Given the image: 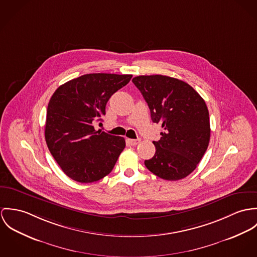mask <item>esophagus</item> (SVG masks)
Listing matches in <instances>:
<instances>
[{"mask_svg":"<svg viewBox=\"0 0 257 257\" xmlns=\"http://www.w3.org/2000/svg\"><path fill=\"white\" fill-rule=\"evenodd\" d=\"M127 142L131 146H136L140 143V139H127Z\"/></svg>","mask_w":257,"mask_h":257,"instance_id":"obj_1","label":"esophagus"}]
</instances>
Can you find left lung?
<instances>
[{"label": "left lung", "mask_w": 257, "mask_h": 257, "mask_svg": "<svg viewBox=\"0 0 257 257\" xmlns=\"http://www.w3.org/2000/svg\"><path fill=\"white\" fill-rule=\"evenodd\" d=\"M132 82L148 103L153 122L162 124L155 156L146 168L166 180L194 171L210 141V118L204 99L187 83L168 76H138Z\"/></svg>", "instance_id": "left-lung-1"}]
</instances>
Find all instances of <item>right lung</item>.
<instances>
[{"instance_id":"right-lung-1","label":"right lung","mask_w":257,"mask_h":257,"mask_svg":"<svg viewBox=\"0 0 257 257\" xmlns=\"http://www.w3.org/2000/svg\"><path fill=\"white\" fill-rule=\"evenodd\" d=\"M132 75L86 74L59 86L46 115L47 147L66 175L81 183L97 181L114 168L125 148L123 137L96 131L110 96Z\"/></svg>"}]
</instances>
